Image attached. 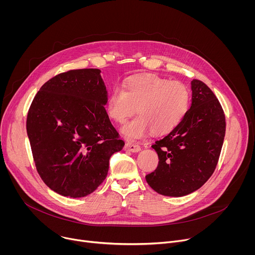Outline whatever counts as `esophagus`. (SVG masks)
Returning a JSON list of instances; mask_svg holds the SVG:
<instances>
[{"mask_svg":"<svg viewBox=\"0 0 255 255\" xmlns=\"http://www.w3.org/2000/svg\"><path fill=\"white\" fill-rule=\"evenodd\" d=\"M124 149L126 150V151H131V152H138V151H140V146L138 144H134V143H132V142H128V143H126L125 144V146H124Z\"/></svg>","mask_w":255,"mask_h":255,"instance_id":"34e87169","label":"esophagus"}]
</instances>
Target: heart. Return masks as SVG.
Wrapping results in <instances>:
<instances>
[{
  "instance_id": "1",
  "label": "heart",
  "mask_w": 255,
  "mask_h": 255,
  "mask_svg": "<svg viewBox=\"0 0 255 255\" xmlns=\"http://www.w3.org/2000/svg\"><path fill=\"white\" fill-rule=\"evenodd\" d=\"M190 103L188 88L180 82L168 81L155 75L130 78L123 89L115 88L107 100V113L113 121L124 123L136 109L140 116L121 129L130 138H140L150 130L165 135L184 119Z\"/></svg>"
}]
</instances>
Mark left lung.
<instances>
[{"instance_id": "8db88e82", "label": "left lung", "mask_w": 255, "mask_h": 255, "mask_svg": "<svg viewBox=\"0 0 255 255\" xmlns=\"http://www.w3.org/2000/svg\"><path fill=\"white\" fill-rule=\"evenodd\" d=\"M192 105L184 119L152 148L156 169L145 176L156 193L184 197L199 190L213 174L225 137L223 109L210 88L193 80Z\"/></svg>"}]
</instances>
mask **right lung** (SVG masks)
<instances>
[{
  "label": "right lung",
  "mask_w": 255,
  "mask_h": 255,
  "mask_svg": "<svg viewBox=\"0 0 255 255\" xmlns=\"http://www.w3.org/2000/svg\"><path fill=\"white\" fill-rule=\"evenodd\" d=\"M107 100L98 68L62 72L34 97L27 134L36 169L55 193L92 194L106 178L112 154L124 147L106 112Z\"/></svg>",
  "instance_id": "1"
}]
</instances>
